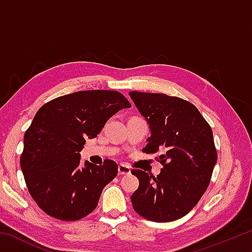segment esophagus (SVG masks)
<instances>
[{"instance_id":"34e87169","label":"esophagus","mask_w":252,"mask_h":252,"mask_svg":"<svg viewBox=\"0 0 252 252\" xmlns=\"http://www.w3.org/2000/svg\"><path fill=\"white\" fill-rule=\"evenodd\" d=\"M118 172H119V174H120V176H123V174H130L131 169L129 167H126V164H119Z\"/></svg>"}]
</instances>
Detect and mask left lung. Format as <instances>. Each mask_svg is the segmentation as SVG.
<instances>
[{"label":"left lung","instance_id":"1","mask_svg":"<svg viewBox=\"0 0 252 252\" xmlns=\"http://www.w3.org/2000/svg\"><path fill=\"white\" fill-rule=\"evenodd\" d=\"M130 96L151 130L142 152L157 153L163 165L157 177L133 169L139 188L131 195L134 211L155 222L185 217L210 183L217 162L211 126L195 106L163 93L131 91Z\"/></svg>","mask_w":252,"mask_h":252}]
</instances>
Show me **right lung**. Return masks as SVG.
<instances>
[{"label":"right lung","instance_id":"add662e5","mask_svg":"<svg viewBox=\"0 0 252 252\" xmlns=\"http://www.w3.org/2000/svg\"><path fill=\"white\" fill-rule=\"evenodd\" d=\"M130 106L120 92L90 90L55 97L37 111L24 134L20 162L30 194L46 215L75 221L96 208L118 164L85 161L81 168L80 151L85 139L95 138L111 117Z\"/></svg>","mask_w":252,"mask_h":252}]
</instances>
